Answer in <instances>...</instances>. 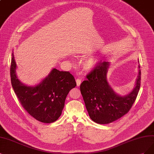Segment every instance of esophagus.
Returning <instances> with one entry per match:
<instances>
[{"label": "esophagus", "instance_id": "obj_1", "mask_svg": "<svg viewBox=\"0 0 154 154\" xmlns=\"http://www.w3.org/2000/svg\"><path fill=\"white\" fill-rule=\"evenodd\" d=\"M76 83H77V86H79L81 85V79H76Z\"/></svg>", "mask_w": 154, "mask_h": 154}]
</instances>
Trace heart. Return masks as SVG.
I'll list each match as a JSON object with an SVG mask.
<instances>
[{"instance_id":"obj_1","label":"heart","mask_w":154,"mask_h":154,"mask_svg":"<svg viewBox=\"0 0 154 154\" xmlns=\"http://www.w3.org/2000/svg\"><path fill=\"white\" fill-rule=\"evenodd\" d=\"M96 63V61L94 60H91V61H89L86 63V68H88V69H90V68H91L92 67L94 66V65Z\"/></svg>"}]
</instances>
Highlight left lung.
<instances>
[{
  "label": "left lung",
  "instance_id": "obj_1",
  "mask_svg": "<svg viewBox=\"0 0 154 154\" xmlns=\"http://www.w3.org/2000/svg\"><path fill=\"white\" fill-rule=\"evenodd\" d=\"M109 67L108 61L99 62L87 74L88 79L80 86L90 118L101 124L112 122L128 113L137 97L141 84V70H139L136 86L132 92L125 96L117 95L107 82Z\"/></svg>",
  "mask_w": 154,
  "mask_h": 154
}]
</instances>
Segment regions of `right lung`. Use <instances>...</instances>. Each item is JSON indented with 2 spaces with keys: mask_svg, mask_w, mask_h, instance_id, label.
Masks as SVG:
<instances>
[{
  "mask_svg": "<svg viewBox=\"0 0 154 154\" xmlns=\"http://www.w3.org/2000/svg\"><path fill=\"white\" fill-rule=\"evenodd\" d=\"M16 68L12 54L10 67L11 84L23 109L40 122L51 123L58 120L67 94L77 85L74 77L69 72L54 68L37 86L28 87L16 77Z\"/></svg>",
  "mask_w": 154,
  "mask_h": 154,
  "instance_id": "right-lung-1",
  "label": "right lung"
}]
</instances>
